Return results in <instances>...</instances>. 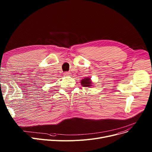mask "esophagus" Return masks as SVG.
Masks as SVG:
<instances>
[{
  "label": "esophagus",
  "instance_id": "obj_1",
  "mask_svg": "<svg viewBox=\"0 0 152 152\" xmlns=\"http://www.w3.org/2000/svg\"><path fill=\"white\" fill-rule=\"evenodd\" d=\"M71 75V73L70 72H65V73H64V75L65 76H69Z\"/></svg>",
  "mask_w": 152,
  "mask_h": 152
}]
</instances>
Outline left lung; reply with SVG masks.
<instances>
[{
    "label": "left lung",
    "mask_w": 152,
    "mask_h": 152,
    "mask_svg": "<svg viewBox=\"0 0 152 152\" xmlns=\"http://www.w3.org/2000/svg\"><path fill=\"white\" fill-rule=\"evenodd\" d=\"M81 85L83 87H89L91 86H92V82L91 81V78L87 77H85L84 79H82L81 81Z\"/></svg>",
    "instance_id": "1"
}]
</instances>
